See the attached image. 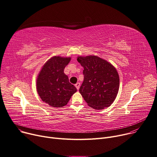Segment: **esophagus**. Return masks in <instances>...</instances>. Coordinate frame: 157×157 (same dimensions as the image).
I'll return each instance as SVG.
<instances>
[{
    "label": "esophagus",
    "mask_w": 157,
    "mask_h": 157,
    "mask_svg": "<svg viewBox=\"0 0 157 157\" xmlns=\"http://www.w3.org/2000/svg\"><path fill=\"white\" fill-rule=\"evenodd\" d=\"M75 87L77 88V90H79V89H80V83H79V82H77L76 84H75Z\"/></svg>",
    "instance_id": "esophagus-1"
}]
</instances>
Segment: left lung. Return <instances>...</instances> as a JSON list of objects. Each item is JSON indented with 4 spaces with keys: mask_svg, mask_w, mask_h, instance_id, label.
Segmentation results:
<instances>
[{
    "mask_svg": "<svg viewBox=\"0 0 157 157\" xmlns=\"http://www.w3.org/2000/svg\"><path fill=\"white\" fill-rule=\"evenodd\" d=\"M83 67V82L79 92L88 105L102 110L110 107L119 90L120 78L115 67L96 56L77 57Z\"/></svg>",
    "mask_w": 157,
    "mask_h": 157,
    "instance_id": "obj_1",
    "label": "left lung"
}]
</instances>
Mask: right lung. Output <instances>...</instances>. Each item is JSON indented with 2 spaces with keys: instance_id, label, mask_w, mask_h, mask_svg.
I'll return each instance as SVG.
<instances>
[{
  "instance_id": "1",
  "label": "right lung",
  "mask_w": 157,
  "mask_h": 157,
  "mask_svg": "<svg viewBox=\"0 0 157 157\" xmlns=\"http://www.w3.org/2000/svg\"><path fill=\"white\" fill-rule=\"evenodd\" d=\"M71 60V57H52L44 63L37 75V93L42 100L50 107L65 106L77 90L64 74V68Z\"/></svg>"
}]
</instances>
